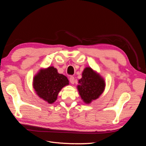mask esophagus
I'll return each mask as SVG.
<instances>
[{
    "mask_svg": "<svg viewBox=\"0 0 146 146\" xmlns=\"http://www.w3.org/2000/svg\"><path fill=\"white\" fill-rule=\"evenodd\" d=\"M69 82L71 83V84H74L75 83V78L73 76H70L69 77Z\"/></svg>",
    "mask_w": 146,
    "mask_h": 146,
    "instance_id": "1",
    "label": "esophagus"
}]
</instances>
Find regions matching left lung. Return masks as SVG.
Listing matches in <instances>:
<instances>
[{"label": "left lung", "instance_id": "obj_1", "mask_svg": "<svg viewBox=\"0 0 146 146\" xmlns=\"http://www.w3.org/2000/svg\"><path fill=\"white\" fill-rule=\"evenodd\" d=\"M78 90L82 99L86 104L98 99L105 88V82L102 78L97 74L90 68L83 70L82 78L79 80Z\"/></svg>", "mask_w": 146, "mask_h": 146}]
</instances>
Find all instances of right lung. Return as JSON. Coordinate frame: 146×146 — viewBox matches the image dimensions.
Returning <instances> with one entry per match:
<instances>
[{
  "label": "right lung",
  "mask_w": 146,
  "mask_h": 146,
  "mask_svg": "<svg viewBox=\"0 0 146 146\" xmlns=\"http://www.w3.org/2000/svg\"><path fill=\"white\" fill-rule=\"evenodd\" d=\"M68 84L67 77L58 74L54 67L41 70L33 80V87L37 94L48 104L54 103L61 88Z\"/></svg>",
  "instance_id": "1"
}]
</instances>
